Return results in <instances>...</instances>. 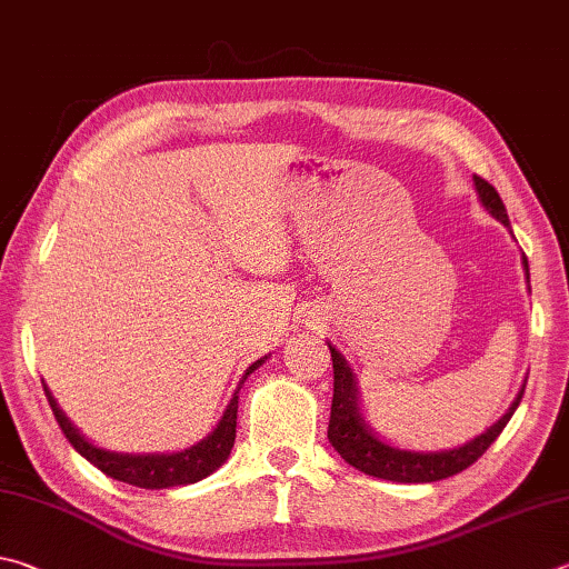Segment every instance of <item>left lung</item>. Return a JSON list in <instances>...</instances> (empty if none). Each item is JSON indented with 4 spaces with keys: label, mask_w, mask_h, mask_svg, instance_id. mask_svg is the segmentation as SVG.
Instances as JSON below:
<instances>
[{
    "label": "left lung",
    "mask_w": 569,
    "mask_h": 569,
    "mask_svg": "<svg viewBox=\"0 0 569 569\" xmlns=\"http://www.w3.org/2000/svg\"><path fill=\"white\" fill-rule=\"evenodd\" d=\"M475 189L477 197H480L482 207L490 212L497 222H502L510 229V217H507V209L502 204L497 189L485 182L482 177L475 174ZM525 274L530 279V267H527V257L522 254ZM332 352V370H335V395H332V412H330V427H327V437H330V445L340 452L347 465H352L355 470H360L370 477H380V480L390 482H437L445 480V477H452L457 472L467 470V467L475 465L480 457L487 452L505 425L510 422L515 415L517 405H520L525 387L517 392L515 402L510 410H507L500 420H497L490 430L482 432L475 440L465 442L462 447H455V450H442V452H415V450H400V447H392L380 440V435L372 432V427L365 422L360 412V397H357V382L355 375L347 365L345 357L335 350V347L327 342ZM527 382V380H525Z\"/></svg>",
    "instance_id": "left-lung-1"
}]
</instances>
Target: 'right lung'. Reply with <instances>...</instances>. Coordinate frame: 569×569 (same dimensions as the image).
Segmentation results:
<instances>
[{"instance_id":"obj_1","label":"right lung","mask_w":569,"mask_h":569,"mask_svg":"<svg viewBox=\"0 0 569 569\" xmlns=\"http://www.w3.org/2000/svg\"><path fill=\"white\" fill-rule=\"evenodd\" d=\"M264 360L267 357L257 360L252 367H247V372L242 375V380H239L232 400H229L222 420L217 422L214 430L209 432L204 440H199L197 445L187 447V450H182V452L129 455V452L102 450V447L89 442L84 435H79L77 427L69 422V417L59 410V405L54 402L52 392L47 390V385H44V395L49 400V407H52V412H54V420L59 422V427H62V432L69 440V445H72L87 462H92L97 470H102L107 477H112V480L134 485V487H144V490H169V487L192 485V482L204 480L207 475H212L217 467L224 465V460L234 447L239 390H242L247 377L252 375L259 365H264Z\"/></svg>"}]
</instances>
